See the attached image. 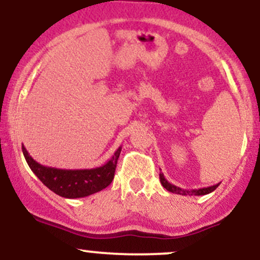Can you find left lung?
<instances>
[{
    "instance_id": "obj_1",
    "label": "left lung",
    "mask_w": 260,
    "mask_h": 260,
    "mask_svg": "<svg viewBox=\"0 0 260 260\" xmlns=\"http://www.w3.org/2000/svg\"><path fill=\"white\" fill-rule=\"evenodd\" d=\"M159 178H160V182L162 185V187H165L168 191L173 193H179V195H189V196H202V195H207V193L212 192L213 190L217 189V186L219 184L213 185V186H209V187H202V189H195V190H184L181 187L175 186V185L170 184L169 181L165 179L164 174H159Z\"/></svg>"
}]
</instances>
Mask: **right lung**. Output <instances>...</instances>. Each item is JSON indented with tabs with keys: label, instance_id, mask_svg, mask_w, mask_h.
Here are the masks:
<instances>
[{
	"label": "right lung",
	"instance_id": "obj_1",
	"mask_svg": "<svg viewBox=\"0 0 260 260\" xmlns=\"http://www.w3.org/2000/svg\"><path fill=\"white\" fill-rule=\"evenodd\" d=\"M122 148L119 147L112 158L102 167L93 169H56L45 167L37 162L22 145L23 155L28 165L48 189L56 195L67 199L86 198L88 195L104 190L115 178L117 160L119 158Z\"/></svg>",
	"mask_w": 260,
	"mask_h": 260
}]
</instances>
